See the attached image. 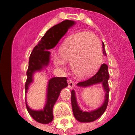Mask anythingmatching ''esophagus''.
I'll return each mask as SVG.
<instances>
[{"instance_id": "34e87169", "label": "esophagus", "mask_w": 135, "mask_h": 135, "mask_svg": "<svg viewBox=\"0 0 135 135\" xmlns=\"http://www.w3.org/2000/svg\"><path fill=\"white\" fill-rule=\"evenodd\" d=\"M67 81H68V87H69L70 89H72V88L74 87V81L71 80H68Z\"/></svg>"}]
</instances>
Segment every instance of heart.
Returning <instances> with one entry per match:
<instances>
[{
  "instance_id": "b5f03b06",
  "label": "heart",
  "mask_w": 135,
  "mask_h": 135,
  "mask_svg": "<svg viewBox=\"0 0 135 135\" xmlns=\"http://www.w3.org/2000/svg\"><path fill=\"white\" fill-rule=\"evenodd\" d=\"M53 58L57 67L64 70L70 62L72 71L79 78L89 77L100 66L103 61L99 40L88 32H81L68 38Z\"/></svg>"
}]
</instances>
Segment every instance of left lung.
I'll list each match as a JSON object with an SVG mask.
<instances>
[{
    "label": "left lung",
    "instance_id": "left-lung-1",
    "mask_svg": "<svg viewBox=\"0 0 135 135\" xmlns=\"http://www.w3.org/2000/svg\"><path fill=\"white\" fill-rule=\"evenodd\" d=\"M103 53L105 55H107L104 44L103 42ZM108 66L106 64H103L100 66L97 73H95L93 76L85 81H81L78 83L77 85L82 88H86L90 85H93L94 84H102L103 87L104 91L105 92V98L103 104L100 107L97 109L90 112H83L80 108L77 103L76 98V94L74 90H72L71 91V104L73 108V114L75 117L76 120L80 122L88 123V122H92L96 120L98 118H100L103 113L105 112L107 108L108 103V98H109V85H108V79H109V73L108 71Z\"/></svg>",
    "mask_w": 135,
    "mask_h": 135
}]
</instances>
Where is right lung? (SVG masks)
<instances>
[{"label": "right lung", "mask_w": 135, "mask_h": 135, "mask_svg": "<svg viewBox=\"0 0 135 135\" xmlns=\"http://www.w3.org/2000/svg\"><path fill=\"white\" fill-rule=\"evenodd\" d=\"M74 24L75 22L71 20H65L57 25H54L46 32L38 44L34 47L30 55L27 71L25 93H27L28 86L33 81L32 76L34 73L36 71H40L48 65L50 59L49 50L54 48L66 34L69 28ZM66 80V77H54L49 80L46 103L43 110H32L29 108L25 99L27 111L35 121L43 124H47L52 122L54 119L53 108L59 97L61 91L68 86Z\"/></svg>", "instance_id": "obj_1"}]
</instances>
